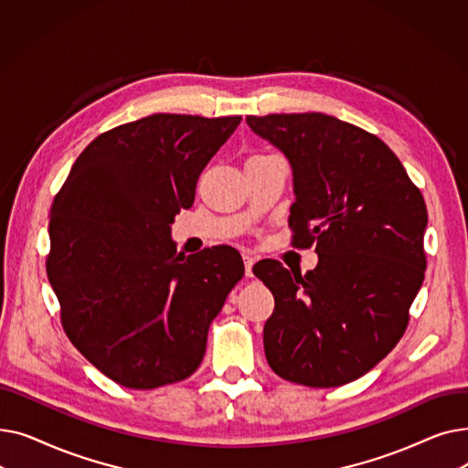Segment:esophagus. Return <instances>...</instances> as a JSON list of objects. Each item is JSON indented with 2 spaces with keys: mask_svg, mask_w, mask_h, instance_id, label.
<instances>
[{
  "mask_svg": "<svg viewBox=\"0 0 468 468\" xmlns=\"http://www.w3.org/2000/svg\"><path fill=\"white\" fill-rule=\"evenodd\" d=\"M242 260H244V271H247V277H249V279H252V277H254V273H252V267H254L256 260H254L252 256H249V254H244V256H242Z\"/></svg>",
  "mask_w": 468,
  "mask_h": 468,
  "instance_id": "1",
  "label": "esophagus"
}]
</instances>
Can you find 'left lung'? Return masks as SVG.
<instances>
[{"mask_svg": "<svg viewBox=\"0 0 468 468\" xmlns=\"http://www.w3.org/2000/svg\"><path fill=\"white\" fill-rule=\"evenodd\" d=\"M288 157L296 203L293 249H311L307 275L261 260L254 275L275 298L263 326L271 370L305 387H339L383 360L404 335L427 256L425 199L376 134L326 113L249 115Z\"/></svg>", "mask_w": 468, "mask_h": 468, "instance_id": "left-lung-1", "label": "left lung"}]
</instances>
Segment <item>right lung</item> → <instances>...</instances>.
I'll list each match as a JSON object with an SVG mask.
<instances>
[{"instance_id": "obj_1", "label": "right lung", "mask_w": 468, "mask_h": 468, "mask_svg": "<svg viewBox=\"0 0 468 468\" xmlns=\"http://www.w3.org/2000/svg\"><path fill=\"white\" fill-rule=\"evenodd\" d=\"M240 115L154 113L96 136L73 163L48 221L47 277L76 349L115 383L147 390L189 378L240 254L182 256L170 224Z\"/></svg>"}]
</instances>
